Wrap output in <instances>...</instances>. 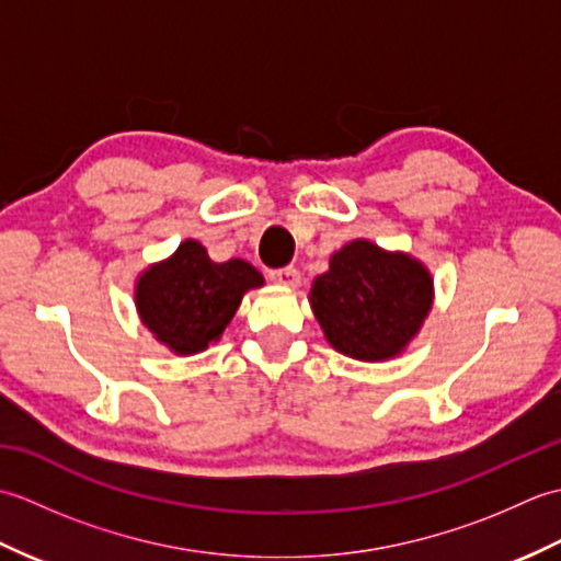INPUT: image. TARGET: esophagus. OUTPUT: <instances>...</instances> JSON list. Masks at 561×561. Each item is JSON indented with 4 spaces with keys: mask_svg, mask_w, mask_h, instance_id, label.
<instances>
[{
    "mask_svg": "<svg viewBox=\"0 0 561 561\" xmlns=\"http://www.w3.org/2000/svg\"><path fill=\"white\" fill-rule=\"evenodd\" d=\"M270 279L274 282V284H279V287H299V282H301V274H299V270L296 267H282V270H272L270 272Z\"/></svg>",
    "mask_w": 561,
    "mask_h": 561,
    "instance_id": "obj_1",
    "label": "esophagus"
}]
</instances>
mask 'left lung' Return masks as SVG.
I'll use <instances>...</instances> for the list:
<instances>
[{
    "mask_svg": "<svg viewBox=\"0 0 561 561\" xmlns=\"http://www.w3.org/2000/svg\"><path fill=\"white\" fill-rule=\"evenodd\" d=\"M308 301L332 350L356 362H388L420 335L434 306V277L410 253L356 238L330 255Z\"/></svg>",
    "mask_w": 561,
    "mask_h": 561,
    "instance_id": "obj_1",
    "label": "left lung"
}]
</instances>
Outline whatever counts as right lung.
Masks as SVG:
<instances>
[{
    "instance_id": "add662e5",
    "label": "right lung",
    "mask_w": 561,
    "mask_h": 561,
    "mask_svg": "<svg viewBox=\"0 0 561 561\" xmlns=\"http://www.w3.org/2000/svg\"><path fill=\"white\" fill-rule=\"evenodd\" d=\"M262 284L265 277L250 262H214L205 245L187 238L139 274L135 306L153 337L178 356H193L221 340L243 296Z\"/></svg>"
}]
</instances>
